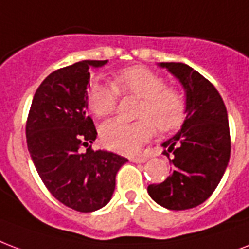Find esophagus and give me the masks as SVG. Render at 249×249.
Wrapping results in <instances>:
<instances>
[{"mask_svg": "<svg viewBox=\"0 0 249 249\" xmlns=\"http://www.w3.org/2000/svg\"><path fill=\"white\" fill-rule=\"evenodd\" d=\"M146 160H147V158H145V157H133V158H130V162L133 163H145Z\"/></svg>", "mask_w": 249, "mask_h": 249, "instance_id": "esophagus-1", "label": "esophagus"}]
</instances>
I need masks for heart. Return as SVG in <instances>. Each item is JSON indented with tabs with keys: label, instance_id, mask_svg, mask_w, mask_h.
<instances>
[{
	"label": "heart",
	"instance_id": "b5f03b06",
	"mask_svg": "<svg viewBox=\"0 0 249 249\" xmlns=\"http://www.w3.org/2000/svg\"><path fill=\"white\" fill-rule=\"evenodd\" d=\"M117 92L141 98L136 121L111 120L100 126V138L107 147L123 154L136 153L157 128L163 133L180 128L187 109L183 96L166 87L164 79L145 66H132L113 77L112 83L94 79L87 89V104L98 117H107L116 109Z\"/></svg>",
	"mask_w": 249,
	"mask_h": 249
}]
</instances>
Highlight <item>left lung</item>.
I'll list each match as a JSON object with an SVG mask.
<instances>
[{
  "instance_id": "1",
  "label": "left lung",
  "mask_w": 249,
  "mask_h": 249,
  "mask_svg": "<svg viewBox=\"0 0 249 249\" xmlns=\"http://www.w3.org/2000/svg\"><path fill=\"white\" fill-rule=\"evenodd\" d=\"M158 66L181 83L187 115L179 132L162 143L174 170L163 183L149 185L147 192L163 208L187 210L212 196L227 168L231 151L227 109L217 89L193 68L183 62Z\"/></svg>"
}]
</instances>
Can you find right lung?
Returning <instances> with one entry per match:
<instances>
[{"mask_svg": "<svg viewBox=\"0 0 249 249\" xmlns=\"http://www.w3.org/2000/svg\"><path fill=\"white\" fill-rule=\"evenodd\" d=\"M107 62L85 60L49 74L34 95L26 125L28 151L44 185L60 202L82 213L109 202L117 172L128 162L90 146L98 134L86 115L90 68Z\"/></svg>", "mask_w": 249, "mask_h": 249, "instance_id": "1", "label": "right lung"}]
</instances>
